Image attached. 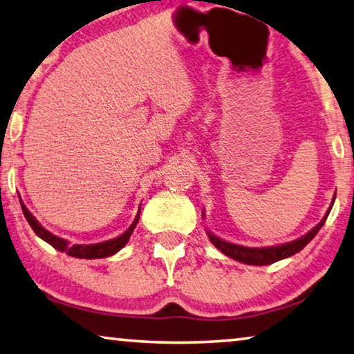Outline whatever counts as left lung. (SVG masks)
<instances>
[{
  "label": "left lung",
  "instance_id": "obj_1",
  "mask_svg": "<svg viewBox=\"0 0 354 354\" xmlns=\"http://www.w3.org/2000/svg\"><path fill=\"white\" fill-rule=\"evenodd\" d=\"M329 211H330V207H329ZM329 211L326 212V216L322 218V222H319L315 228L310 230L307 234H304V236L293 241V243L276 245V248L250 249V248H243V245L227 243V241L218 239L217 236H214V234H211V233H207V236H209L211 243L214 244L216 248L222 252V254H225L227 257L233 258V260L245 263V265H255V266L271 265V263H276L279 260H282V258H287V257L298 254L299 250L304 249L306 245L310 243L313 238H315V234L319 232V228L323 227V223L326 222Z\"/></svg>",
  "mask_w": 354,
  "mask_h": 354
}]
</instances>
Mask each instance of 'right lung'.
<instances>
[{
	"label": "right lung",
	"mask_w": 354,
	"mask_h": 354,
	"mask_svg": "<svg viewBox=\"0 0 354 354\" xmlns=\"http://www.w3.org/2000/svg\"><path fill=\"white\" fill-rule=\"evenodd\" d=\"M20 205H21V209H24L25 218L28 221V223L31 225L32 232H35L39 238H42L44 241H46V243H48L50 245H53L56 250L64 252V254L71 255V257H75V258H88V260H89V258L110 257V255L116 254V252L120 250L121 248H124V245L127 244L129 238H131V234L133 232V228H136L137 222H138V217H140V212H138L137 218L133 221L132 225L129 227L127 232H124L121 234V236H118L115 239L105 241V243H99V244H89V245H78V244L71 245L69 243H67V241L55 236V234L47 232V230L36 221L35 216H32L31 212L26 209V206L24 205V201H21V200H20Z\"/></svg>",
	"instance_id": "add662e5"
}]
</instances>
